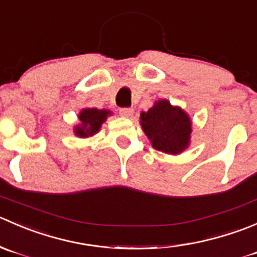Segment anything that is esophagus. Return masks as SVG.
<instances>
[{
	"label": "esophagus",
	"mask_w": 257,
	"mask_h": 257,
	"mask_svg": "<svg viewBox=\"0 0 257 257\" xmlns=\"http://www.w3.org/2000/svg\"><path fill=\"white\" fill-rule=\"evenodd\" d=\"M120 115L122 117H131L134 115V108L132 107H122L120 108Z\"/></svg>",
	"instance_id": "1"
}]
</instances>
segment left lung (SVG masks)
I'll list each match as a JSON object with an SVG mask.
<instances>
[{
	"mask_svg": "<svg viewBox=\"0 0 257 257\" xmlns=\"http://www.w3.org/2000/svg\"><path fill=\"white\" fill-rule=\"evenodd\" d=\"M142 131L157 151L180 155L190 146L192 121L180 106L159 100L149 111L140 113Z\"/></svg>",
	"mask_w": 257,
	"mask_h": 257,
	"instance_id": "obj_1",
	"label": "left lung"
}]
</instances>
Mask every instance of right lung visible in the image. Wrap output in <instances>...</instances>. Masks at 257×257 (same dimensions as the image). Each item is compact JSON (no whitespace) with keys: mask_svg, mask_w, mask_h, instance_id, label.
I'll return each mask as SVG.
<instances>
[{"mask_svg":"<svg viewBox=\"0 0 257 257\" xmlns=\"http://www.w3.org/2000/svg\"><path fill=\"white\" fill-rule=\"evenodd\" d=\"M112 115L110 110H98V108H82L78 113L80 122L73 126V134L80 139H87L93 136L101 130L102 123L107 120L108 116Z\"/></svg>","mask_w":257,"mask_h":257,"instance_id":"right-lung-1","label":"right lung"}]
</instances>
